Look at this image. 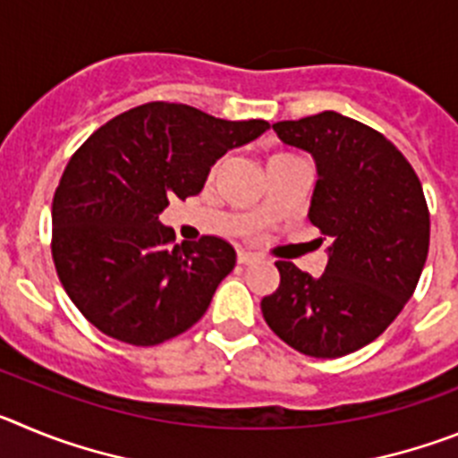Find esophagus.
Masks as SVG:
<instances>
[{"label":"esophagus","mask_w":458,"mask_h":458,"mask_svg":"<svg viewBox=\"0 0 458 458\" xmlns=\"http://www.w3.org/2000/svg\"><path fill=\"white\" fill-rule=\"evenodd\" d=\"M254 261H259V254L245 252V250H241V252H238V264L250 266V264H254Z\"/></svg>","instance_id":"34e87169"}]
</instances>
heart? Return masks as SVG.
<instances>
[{
    "label": "heart",
    "instance_id": "b5f03b06",
    "mask_svg": "<svg viewBox=\"0 0 458 458\" xmlns=\"http://www.w3.org/2000/svg\"><path fill=\"white\" fill-rule=\"evenodd\" d=\"M284 157H293V156H286V153H277V156H273V157H270L268 163H275V160H284ZM220 165H222V163H217L216 167H213V174H216L217 169H220Z\"/></svg>",
    "mask_w": 458,
    "mask_h": 458
}]
</instances>
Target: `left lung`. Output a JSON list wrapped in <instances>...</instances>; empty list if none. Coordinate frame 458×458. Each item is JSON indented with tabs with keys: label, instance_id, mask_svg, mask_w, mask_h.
<instances>
[{
	"label": "left lung",
	"instance_id": "1",
	"mask_svg": "<svg viewBox=\"0 0 458 458\" xmlns=\"http://www.w3.org/2000/svg\"><path fill=\"white\" fill-rule=\"evenodd\" d=\"M273 128L314 157L318 179L307 217L330 245L321 277L277 261L279 286L261 311L291 349L342 358L374 342L418 286L428 252L422 183L390 140L337 112Z\"/></svg>",
	"mask_w": 458,
	"mask_h": 458
}]
</instances>
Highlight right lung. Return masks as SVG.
I'll use <instances>...</instances> for the list:
<instances>
[{"instance_id": "right-lung-1", "label": "right lung", "mask_w": 458, "mask_h": 458, "mask_svg": "<svg viewBox=\"0 0 458 458\" xmlns=\"http://www.w3.org/2000/svg\"><path fill=\"white\" fill-rule=\"evenodd\" d=\"M268 121H225L181 103H147L93 132L64 169L52 201V259L91 326L156 346L204 317L236 252L217 236L174 245L157 220L169 199L199 194L226 151Z\"/></svg>"}]
</instances>
